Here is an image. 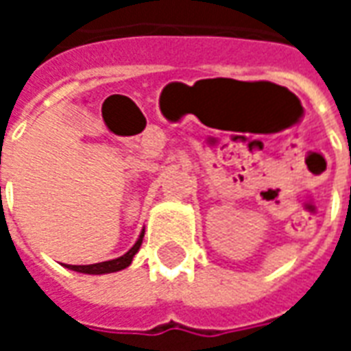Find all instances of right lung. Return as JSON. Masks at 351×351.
Segmentation results:
<instances>
[{
  "instance_id": "1",
  "label": "right lung",
  "mask_w": 351,
  "mask_h": 351,
  "mask_svg": "<svg viewBox=\"0 0 351 351\" xmlns=\"http://www.w3.org/2000/svg\"><path fill=\"white\" fill-rule=\"evenodd\" d=\"M143 237H145V229L141 231V235H138L137 243L131 246L130 250L125 252L123 256L116 259H110V261H101V263H93V265H67V269H71V271L77 272H84V274H108V272H118L125 269V267H130L133 258H135V254L141 248V244H143Z\"/></svg>"
}]
</instances>
